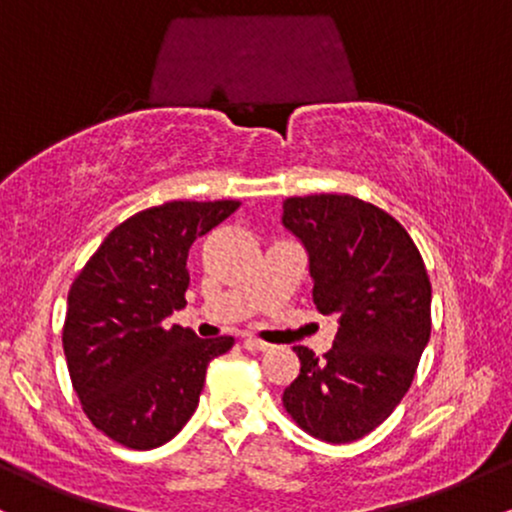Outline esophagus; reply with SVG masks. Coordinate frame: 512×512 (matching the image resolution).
<instances>
[{
    "mask_svg": "<svg viewBox=\"0 0 512 512\" xmlns=\"http://www.w3.org/2000/svg\"><path fill=\"white\" fill-rule=\"evenodd\" d=\"M243 349H245V351H252V354H260V351H267V349H269V344L257 342V339H245Z\"/></svg>",
    "mask_w": 512,
    "mask_h": 512,
    "instance_id": "34e87169",
    "label": "esophagus"
}]
</instances>
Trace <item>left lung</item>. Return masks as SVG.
<instances>
[{
  "mask_svg": "<svg viewBox=\"0 0 512 512\" xmlns=\"http://www.w3.org/2000/svg\"><path fill=\"white\" fill-rule=\"evenodd\" d=\"M281 223L308 252L317 310L339 317L325 356L293 349L301 373L281 402L313 438L351 443L407 395L431 337V281L402 223L351 195L289 197Z\"/></svg>",
  "mask_w": 512,
  "mask_h": 512,
  "instance_id": "1",
  "label": "left lung"
}]
</instances>
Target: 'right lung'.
I'll return each instance as SVG.
<instances>
[{"label":"right lung","instance_id":"obj_1","mask_svg":"<svg viewBox=\"0 0 512 512\" xmlns=\"http://www.w3.org/2000/svg\"><path fill=\"white\" fill-rule=\"evenodd\" d=\"M240 202H166L113 228L69 289L62 344L91 424L115 443H168L199 404L211 358L233 337L166 327L185 308L187 252Z\"/></svg>","mask_w":512,"mask_h":512}]
</instances>
